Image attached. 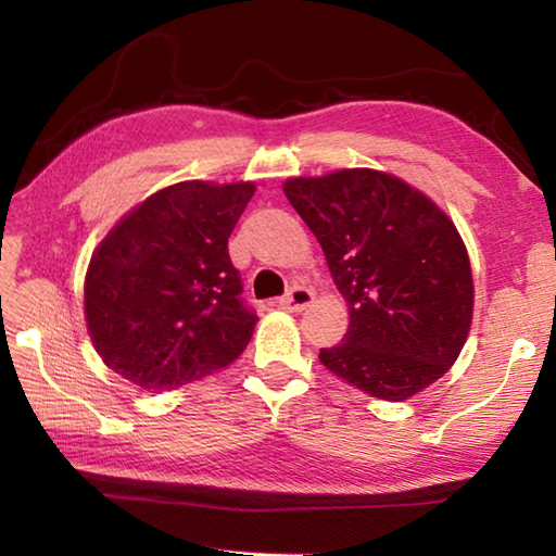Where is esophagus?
Listing matches in <instances>:
<instances>
[{"instance_id":"obj_1","label":"esophagus","mask_w":556,"mask_h":556,"mask_svg":"<svg viewBox=\"0 0 556 556\" xmlns=\"http://www.w3.org/2000/svg\"><path fill=\"white\" fill-rule=\"evenodd\" d=\"M313 299H315V293L308 287H293L285 299H279V308L291 311V313H301L308 308Z\"/></svg>"}]
</instances>
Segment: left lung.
I'll return each instance as SVG.
<instances>
[{
    "label": "left lung",
    "mask_w": 556,
    "mask_h": 556,
    "mask_svg": "<svg viewBox=\"0 0 556 556\" xmlns=\"http://www.w3.org/2000/svg\"><path fill=\"white\" fill-rule=\"evenodd\" d=\"M349 303V332L320 349L329 372L404 401L452 368L473 320V275L454 222L418 188L375 169L287 179Z\"/></svg>",
    "instance_id": "1"
}]
</instances>
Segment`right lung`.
<instances>
[{"label": "right lung", "instance_id": "1", "mask_svg": "<svg viewBox=\"0 0 556 556\" xmlns=\"http://www.w3.org/2000/svg\"><path fill=\"white\" fill-rule=\"evenodd\" d=\"M253 193V181H181L114 224L86 275L88 332L108 368L169 392L241 356L257 315L227 243Z\"/></svg>", "mask_w": 556, "mask_h": 556}]
</instances>
